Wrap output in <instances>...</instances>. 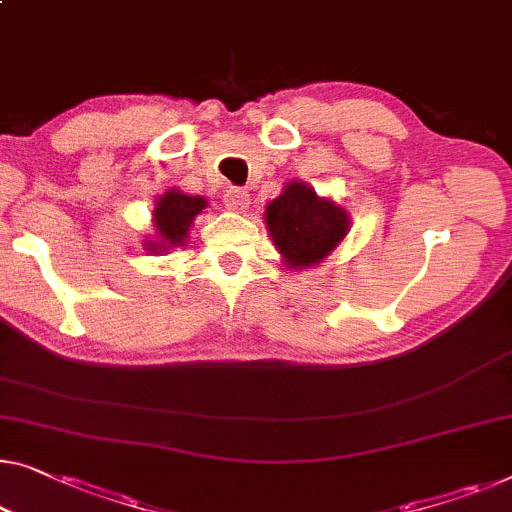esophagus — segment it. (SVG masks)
<instances>
[{
  "mask_svg": "<svg viewBox=\"0 0 512 512\" xmlns=\"http://www.w3.org/2000/svg\"><path fill=\"white\" fill-rule=\"evenodd\" d=\"M249 201H251V194L247 189H240V187H228L224 194V203L228 210H233V212L249 210Z\"/></svg>",
  "mask_w": 512,
  "mask_h": 512,
  "instance_id": "obj_1",
  "label": "esophagus"
}]
</instances>
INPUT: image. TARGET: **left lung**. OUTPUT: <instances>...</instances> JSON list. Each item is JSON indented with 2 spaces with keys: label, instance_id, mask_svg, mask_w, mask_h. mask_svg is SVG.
Listing matches in <instances>:
<instances>
[{
  "label": "left lung",
  "instance_id": "1",
  "mask_svg": "<svg viewBox=\"0 0 512 512\" xmlns=\"http://www.w3.org/2000/svg\"><path fill=\"white\" fill-rule=\"evenodd\" d=\"M265 224L286 268L305 270L325 261L346 238L351 221L342 205L321 198L305 182H288L265 207Z\"/></svg>",
  "mask_w": 512,
  "mask_h": 512
}]
</instances>
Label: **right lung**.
I'll list each match as a JSON object with an SVG mask.
<instances>
[{
    "label": "right lung",
    "mask_w": 512,
    "mask_h": 512,
    "mask_svg": "<svg viewBox=\"0 0 512 512\" xmlns=\"http://www.w3.org/2000/svg\"><path fill=\"white\" fill-rule=\"evenodd\" d=\"M207 207L205 198L201 196H187L182 191L170 189L159 198L154 205V228H157V240H150L147 249L152 254H161V251H170L173 247H182L187 240L189 228L194 219Z\"/></svg>",
    "instance_id": "add662e5"
}]
</instances>
